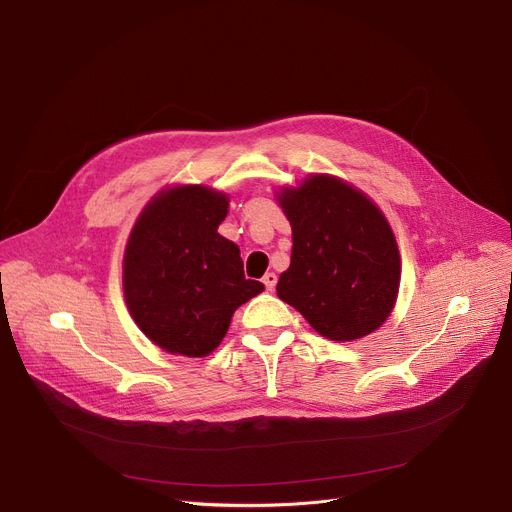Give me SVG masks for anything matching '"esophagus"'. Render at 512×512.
I'll return each mask as SVG.
<instances>
[{
  "instance_id": "34e87169",
  "label": "esophagus",
  "mask_w": 512,
  "mask_h": 512,
  "mask_svg": "<svg viewBox=\"0 0 512 512\" xmlns=\"http://www.w3.org/2000/svg\"><path fill=\"white\" fill-rule=\"evenodd\" d=\"M263 284H265V290H274L276 284H278V276L274 274V271H267V274L263 276Z\"/></svg>"
}]
</instances>
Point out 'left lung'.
<instances>
[{
  "label": "left lung",
  "mask_w": 512,
  "mask_h": 512,
  "mask_svg": "<svg viewBox=\"0 0 512 512\" xmlns=\"http://www.w3.org/2000/svg\"><path fill=\"white\" fill-rule=\"evenodd\" d=\"M292 226L278 296L333 342L379 329L399 290V251L381 210L348 183L313 175L278 197Z\"/></svg>",
  "instance_id": "left-lung-1"
}]
</instances>
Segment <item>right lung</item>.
Returning a JSON list of instances; mask_svg holds the SVG:
<instances>
[{
    "instance_id": "1",
    "label": "right lung",
    "mask_w": 512,
    "mask_h": 512,
    "mask_svg": "<svg viewBox=\"0 0 512 512\" xmlns=\"http://www.w3.org/2000/svg\"><path fill=\"white\" fill-rule=\"evenodd\" d=\"M226 214L224 193L175 187L152 199L131 230L123 259L129 313L170 354L214 352L232 313L263 292L245 278L238 247L218 234Z\"/></svg>"
}]
</instances>
